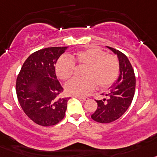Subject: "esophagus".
Returning a JSON list of instances; mask_svg holds the SVG:
<instances>
[{"instance_id":"esophagus-1","label":"esophagus","mask_w":157,"mask_h":157,"mask_svg":"<svg viewBox=\"0 0 157 157\" xmlns=\"http://www.w3.org/2000/svg\"><path fill=\"white\" fill-rule=\"evenodd\" d=\"M75 98H77L81 101H86L88 100V98H87V97H78V96H75Z\"/></svg>"}]
</instances>
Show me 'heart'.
I'll return each instance as SVG.
<instances>
[{"instance_id": "1", "label": "heart", "mask_w": 157, "mask_h": 157, "mask_svg": "<svg viewBox=\"0 0 157 157\" xmlns=\"http://www.w3.org/2000/svg\"><path fill=\"white\" fill-rule=\"evenodd\" d=\"M85 65L84 78H73L66 84V91L73 96H85L94 89L95 84L99 87H107L117 80L119 74V62L116 56L107 55L97 47H89L79 51L73 56H63L56 64V73L63 80L72 77L75 63Z\"/></svg>"}]
</instances>
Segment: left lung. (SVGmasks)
I'll use <instances>...</instances> for the list:
<instances>
[{
    "label": "left lung",
    "instance_id": "8db88e82",
    "mask_svg": "<svg viewBox=\"0 0 157 157\" xmlns=\"http://www.w3.org/2000/svg\"><path fill=\"white\" fill-rule=\"evenodd\" d=\"M106 48L118 58L120 75L108 91L102 93L108 97V99L96 100L98 108L91 115V118L102 124L115 121L126 112L133 100L136 82L135 72L128 57L115 48L108 46Z\"/></svg>",
    "mask_w": 157,
    "mask_h": 157
}]
</instances>
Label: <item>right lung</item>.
Segmentation results:
<instances>
[{
    "mask_svg": "<svg viewBox=\"0 0 157 157\" xmlns=\"http://www.w3.org/2000/svg\"><path fill=\"white\" fill-rule=\"evenodd\" d=\"M69 47L35 52L22 65L16 80V94L24 113L34 123L48 127L64 118L70 98H59L63 88L56 74L58 59Z\"/></svg>",
    "mask_w": 157,
    "mask_h": 157,
    "instance_id": "1",
    "label": "right lung"
}]
</instances>
